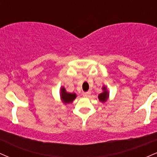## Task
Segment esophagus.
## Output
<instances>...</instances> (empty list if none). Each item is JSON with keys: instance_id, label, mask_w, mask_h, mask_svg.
Returning a JSON list of instances; mask_svg holds the SVG:
<instances>
[{"instance_id": "obj_1", "label": "esophagus", "mask_w": 157, "mask_h": 157, "mask_svg": "<svg viewBox=\"0 0 157 157\" xmlns=\"http://www.w3.org/2000/svg\"><path fill=\"white\" fill-rule=\"evenodd\" d=\"M90 94H91V92H90V91H87V92L82 93V95H83V97H89Z\"/></svg>"}]
</instances>
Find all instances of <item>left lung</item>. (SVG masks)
I'll return each mask as SVG.
<instances>
[{
  "mask_svg": "<svg viewBox=\"0 0 157 157\" xmlns=\"http://www.w3.org/2000/svg\"><path fill=\"white\" fill-rule=\"evenodd\" d=\"M102 90H103V91H102L101 94H99L98 99L100 102H106V100H108V98H109V92H108L107 89H106L105 86H103V87H102Z\"/></svg>",
  "mask_w": 157,
  "mask_h": 157,
  "instance_id": "8db88e82",
  "label": "left lung"
}]
</instances>
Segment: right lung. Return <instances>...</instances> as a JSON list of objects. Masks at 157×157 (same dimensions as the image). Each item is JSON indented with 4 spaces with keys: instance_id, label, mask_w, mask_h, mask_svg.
<instances>
[{
    "instance_id": "add662e5",
    "label": "right lung",
    "mask_w": 157,
    "mask_h": 157,
    "mask_svg": "<svg viewBox=\"0 0 157 157\" xmlns=\"http://www.w3.org/2000/svg\"><path fill=\"white\" fill-rule=\"evenodd\" d=\"M60 98L62 102L65 104L71 103L73 102L74 100L77 97V94L75 93H68L66 92V89L62 87L60 89Z\"/></svg>"
}]
</instances>
